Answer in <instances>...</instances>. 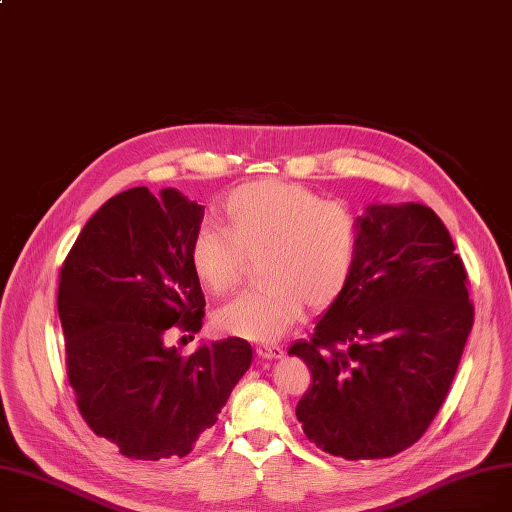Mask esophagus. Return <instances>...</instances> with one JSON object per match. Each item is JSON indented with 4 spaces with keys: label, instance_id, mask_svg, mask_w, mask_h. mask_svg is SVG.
<instances>
[{
    "label": "esophagus",
    "instance_id": "1",
    "mask_svg": "<svg viewBox=\"0 0 512 512\" xmlns=\"http://www.w3.org/2000/svg\"><path fill=\"white\" fill-rule=\"evenodd\" d=\"M255 351L261 359H280V357H284V351L276 344H261V346L255 348Z\"/></svg>",
    "mask_w": 512,
    "mask_h": 512
}]
</instances>
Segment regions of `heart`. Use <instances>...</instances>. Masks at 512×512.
Instances as JSON below:
<instances>
[{"label":"heart","mask_w":512,"mask_h":512,"mask_svg":"<svg viewBox=\"0 0 512 512\" xmlns=\"http://www.w3.org/2000/svg\"><path fill=\"white\" fill-rule=\"evenodd\" d=\"M222 228L203 226L191 240V265L213 294L230 292L257 257L261 282L220 307V332L274 342L297 321L301 307L324 309L353 274L359 228L353 211L321 201L309 188L263 180L232 191L220 207Z\"/></svg>","instance_id":"b5f03b06"}]
</instances>
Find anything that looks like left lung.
<instances>
[{
    "instance_id": "8db88e82",
    "label": "left lung",
    "mask_w": 512,
    "mask_h": 512,
    "mask_svg": "<svg viewBox=\"0 0 512 512\" xmlns=\"http://www.w3.org/2000/svg\"><path fill=\"white\" fill-rule=\"evenodd\" d=\"M357 228L351 278L288 351L311 371L305 436L346 461L388 459L425 434L473 328L465 265L434 209L369 205Z\"/></svg>"
}]
</instances>
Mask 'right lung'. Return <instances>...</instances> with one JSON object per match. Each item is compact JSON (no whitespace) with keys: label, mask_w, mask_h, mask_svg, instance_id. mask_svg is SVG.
<instances>
[{"label":"right lung","mask_w":512,"mask_h":512,"mask_svg":"<svg viewBox=\"0 0 512 512\" xmlns=\"http://www.w3.org/2000/svg\"><path fill=\"white\" fill-rule=\"evenodd\" d=\"M205 207L176 188L134 186L105 201L80 230L60 272L66 373L80 415L128 459L186 456L218 421L253 361L242 338L168 346L197 334L205 297L191 240Z\"/></svg>","instance_id":"right-lung-1"}]
</instances>
